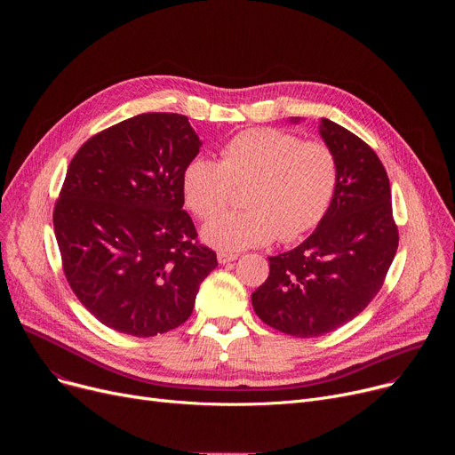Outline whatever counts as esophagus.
Masks as SVG:
<instances>
[{
  "label": "esophagus",
  "instance_id": "34e87169",
  "mask_svg": "<svg viewBox=\"0 0 455 455\" xmlns=\"http://www.w3.org/2000/svg\"><path fill=\"white\" fill-rule=\"evenodd\" d=\"M237 259V253H228V251H218V261L221 265H227V263H232Z\"/></svg>",
  "mask_w": 455,
  "mask_h": 455
}]
</instances>
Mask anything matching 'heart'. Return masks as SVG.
<instances>
[{
    "label": "heart",
    "instance_id": "heart-1",
    "mask_svg": "<svg viewBox=\"0 0 455 455\" xmlns=\"http://www.w3.org/2000/svg\"><path fill=\"white\" fill-rule=\"evenodd\" d=\"M249 188L246 212L209 221L204 239L221 251H235L281 241H295L328 214L339 187V160L318 140L274 127H251L234 135L221 158H192L181 174L188 209L200 220L219 213L233 197L234 186Z\"/></svg>",
    "mask_w": 455,
    "mask_h": 455
}]
</instances>
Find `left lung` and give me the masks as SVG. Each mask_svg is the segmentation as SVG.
Listing matches in <instances>:
<instances>
[{
  "label": "left lung",
  "instance_id": "8db88e82",
  "mask_svg": "<svg viewBox=\"0 0 455 455\" xmlns=\"http://www.w3.org/2000/svg\"><path fill=\"white\" fill-rule=\"evenodd\" d=\"M320 135L339 160L333 204L297 248L270 259L251 304L270 328L311 339L335 331L379 291L398 250L391 183L378 155L346 127L322 118Z\"/></svg>",
  "mask_w": 455,
  "mask_h": 455
}]
</instances>
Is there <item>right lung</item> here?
<instances>
[{"mask_svg": "<svg viewBox=\"0 0 455 455\" xmlns=\"http://www.w3.org/2000/svg\"><path fill=\"white\" fill-rule=\"evenodd\" d=\"M200 146L185 115L142 113L93 135L68 165L53 209L62 272L115 331L178 328L218 267L183 211L181 174Z\"/></svg>", "mask_w": 455, "mask_h": 455, "instance_id": "add662e5", "label": "right lung"}]
</instances>
